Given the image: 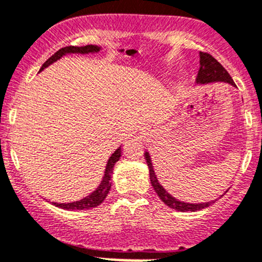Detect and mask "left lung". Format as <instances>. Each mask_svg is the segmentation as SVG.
<instances>
[{
  "label": "left lung",
  "instance_id": "obj_1",
  "mask_svg": "<svg viewBox=\"0 0 262 262\" xmlns=\"http://www.w3.org/2000/svg\"><path fill=\"white\" fill-rule=\"evenodd\" d=\"M200 70L197 74V82L201 84H207V82H213V81H224L228 82L231 85H235L232 78L230 76V74L227 73V70L214 59L213 56L207 52H200ZM145 161H147L148 168H149V177H150V183H152L154 191L158 194V197L163 201L168 207L173 208V210H177L181 212H194L200 211L202 208L208 207L213 202H206V203H186L181 202V201L176 200L174 197L170 196L169 193L161 186L158 180H157V176L154 173L152 161H150L149 153L145 152Z\"/></svg>",
  "mask_w": 262,
  "mask_h": 262
}]
</instances>
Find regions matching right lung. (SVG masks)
Instances as JSON below:
<instances>
[{"label":"right lung","mask_w":262,"mask_h":262,"mask_svg":"<svg viewBox=\"0 0 262 262\" xmlns=\"http://www.w3.org/2000/svg\"><path fill=\"white\" fill-rule=\"evenodd\" d=\"M100 51V48L96 45H86V46H66V48L60 49L59 51L55 52L51 57H49L43 65L41 66L40 71L43 70L45 68H48L49 65L52 64L54 61L59 60L60 57L64 56L65 54H89V52H98ZM120 156H122V148L115 150L112 154V157L109 158L108 164L105 168V174H104L103 181H101L100 186L96 188V191L93 192L92 194L82 198L80 201H76V202L71 203H56L52 202V205L56 206V207L62 208V210H69V211H78V210H90V208H94L96 206L100 205L105 197L108 196L110 187H112V176H113V169H114V164L119 161Z\"/></svg>","instance_id":"1"}]
</instances>
